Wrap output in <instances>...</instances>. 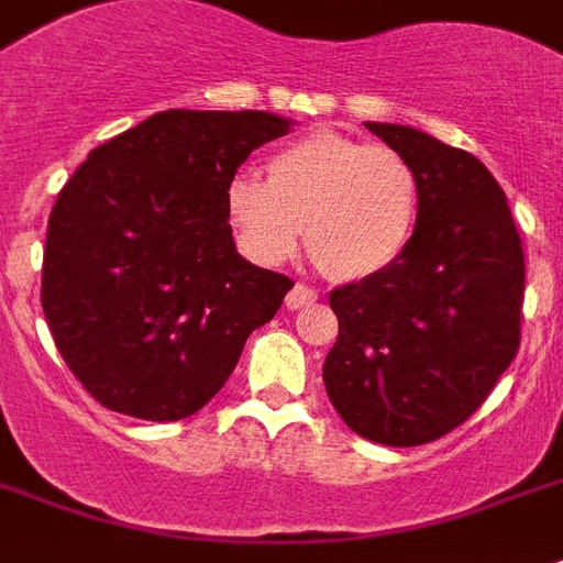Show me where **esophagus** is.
Returning <instances> with one entry per match:
<instances>
[{"label":"esophagus","instance_id":"esophagus-1","mask_svg":"<svg viewBox=\"0 0 563 563\" xmlns=\"http://www.w3.org/2000/svg\"><path fill=\"white\" fill-rule=\"evenodd\" d=\"M312 300H319V291L310 289V286H303V283H295L289 295H286V307H289V310H300V307H307Z\"/></svg>","mask_w":563,"mask_h":563}]
</instances>
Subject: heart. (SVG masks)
Segmentation results:
<instances>
[{"instance_id": "heart-1", "label": "heart", "mask_w": 563, "mask_h": 563, "mask_svg": "<svg viewBox=\"0 0 563 563\" xmlns=\"http://www.w3.org/2000/svg\"><path fill=\"white\" fill-rule=\"evenodd\" d=\"M419 214V177L398 150L339 132L291 141L268 162V179L227 186V218L260 263L307 253L333 280H368L401 260Z\"/></svg>"}]
</instances>
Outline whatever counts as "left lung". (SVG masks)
Segmentation results:
<instances>
[{
    "mask_svg": "<svg viewBox=\"0 0 563 563\" xmlns=\"http://www.w3.org/2000/svg\"><path fill=\"white\" fill-rule=\"evenodd\" d=\"M366 129L416 167L419 214L393 268L330 291L339 336L321 375L354 434L424 445L466 422L517 357L526 260L505 191L472 153L396 123Z\"/></svg>",
    "mask_w": 563,
    "mask_h": 563,
    "instance_id": "1",
    "label": "left lung"
}]
</instances>
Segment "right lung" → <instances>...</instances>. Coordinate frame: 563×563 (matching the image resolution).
I'll list each match as a JSON object with an SVG mask.
<instances>
[{"mask_svg": "<svg viewBox=\"0 0 563 563\" xmlns=\"http://www.w3.org/2000/svg\"><path fill=\"white\" fill-rule=\"evenodd\" d=\"M268 111H158L88 153L58 191L41 303L55 349L102 407L150 422L197 413L295 283L235 253L227 186Z\"/></svg>", "mask_w": 563, "mask_h": 563, "instance_id": "right-lung-1", "label": "right lung"}]
</instances>
